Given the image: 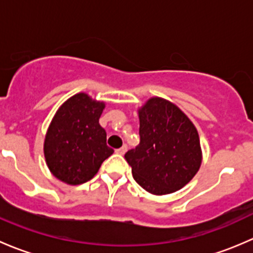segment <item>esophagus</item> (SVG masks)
Instances as JSON below:
<instances>
[{
  "label": "esophagus",
  "instance_id": "obj_1",
  "mask_svg": "<svg viewBox=\"0 0 253 253\" xmlns=\"http://www.w3.org/2000/svg\"><path fill=\"white\" fill-rule=\"evenodd\" d=\"M126 150H127V145L125 144V145H122L121 148H119V149L115 150V152H116L117 154H120V155H124L125 153H126Z\"/></svg>",
  "mask_w": 253,
  "mask_h": 253
}]
</instances>
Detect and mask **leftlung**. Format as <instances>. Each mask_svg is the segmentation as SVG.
Instances as JSON below:
<instances>
[{"mask_svg":"<svg viewBox=\"0 0 253 253\" xmlns=\"http://www.w3.org/2000/svg\"><path fill=\"white\" fill-rule=\"evenodd\" d=\"M138 117L141 142L125 154L133 178L152 195L181 190L202 164L197 128L180 108L159 96L148 99Z\"/></svg>","mask_w":253,"mask_h":253,"instance_id":"8db88e82","label":"left lung"}]
</instances>
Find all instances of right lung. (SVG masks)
Wrapping results in <instances>:
<instances>
[{
	"label": "right lung",
	"mask_w": 253,
	"mask_h": 253,
	"mask_svg": "<svg viewBox=\"0 0 253 253\" xmlns=\"http://www.w3.org/2000/svg\"><path fill=\"white\" fill-rule=\"evenodd\" d=\"M104 109V101L78 93L56 111L44 142L45 162L56 178L67 185L86 182L114 153L99 124Z\"/></svg>",
	"instance_id": "right-lung-1"
}]
</instances>
